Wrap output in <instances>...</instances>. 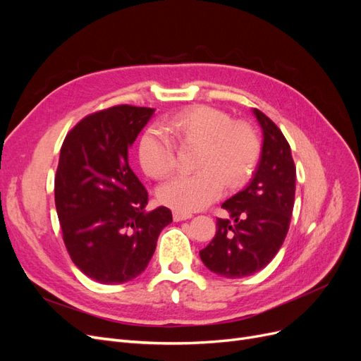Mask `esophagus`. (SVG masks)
Masks as SVG:
<instances>
[{
    "label": "esophagus",
    "mask_w": 361,
    "mask_h": 361,
    "mask_svg": "<svg viewBox=\"0 0 361 361\" xmlns=\"http://www.w3.org/2000/svg\"><path fill=\"white\" fill-rule=\"evenodd\" d=\"M192 215L191 214H187V212H179V211H174L173 212V220L174 221H183V220H188V218H191Z\"/></svg>",
    "instance_id": "34e87169"
}]
</instances>
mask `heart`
Instances as JSON below:
<instances>
[{
    "label": "heart",
    "mask_w": 361,
    "mask_h": 361,
    "mask_svg": "<svg viewBox=\"0 0 361 361\" xmlns=\"http://www.w3.org/2000/svg\"><path fill=\"white\" fill-rule=\"evenodd\" d=\"M195 150L191 176L164 185L158 197L179 212L199 211L228 190L243 187L253 171L259 141L253 128L214 106H191L173 116L166 133L147 129L138 143V161L147 176L166 180L179 166V152Z\"/></svg>",
    "instance_id": "b5f03b06"
}]
</instances>
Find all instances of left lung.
<instances>
[{"label":"left lung","mask_w":361,"mask_h":361,"mask_svg":"<svg viewBox=\"0 0 361 361\" xmlns=\"http://www.w3.org/2000/svg\"><path fill=\"white\" fill-rule=\"evenodd\" d=\"M264 129L262 157L248 187L221 207L231 218H216V233L200 250L207 269L226 279H241L264 269L285 243L295 202L297 169L280 128L255 108Z\"/></svg>","instance_id":"8db88e82"}]
</instances>
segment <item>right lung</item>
<instances>
[{
	"label": "right lung",
	"mask_w": 361,
	"mask_h": 361,
	"mask_svg": "<svg viewBox=\"0 0 361 361\" xmlns=\"http://www.w3.org/2000/svg\"><path fill=\"white\" fill-rule=\"evenodd\" d=\"M154 108L116 105L81 118L66 135L56 173V207L73 264L104 285L135 279L173 221L166 206L146 211L147 190L128 162V147Z\"/></svg>",
	"instance_id": "obj_1"
}]
</instances>
